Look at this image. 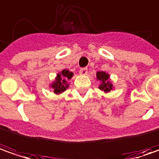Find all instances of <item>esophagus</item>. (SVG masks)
Masks as SVG:
<instances>
[{
	"instance_id": "obj_1",
	"label": "esophagus",
	"mask_w": 159,
	"mask_h": 159,
	"mask_svg": "<svg viewBox=\"0 0 159 159\" xmlns=\"http://www.w3.org/2000/svg\"><path fill=\"white\" fill-rule=\"evenodd\" d=\"M79 74L82 75H86L88 74V69L87 68H83L79 70Z\"/></svg>"
}]
</instances>
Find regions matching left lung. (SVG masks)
<instances>
[{
	"instance_id": "obj_1",
	"label": "left lung",
	"mask_w": 159,
	"mask_h": 159,
	"mask_svg": "<svg viewBox=\"0 0 159 159\" xmlns=\"http://www.w3.org/2000/svg\"><path fill=\"white\" fill-rule=\"evenodd\" d=\"M97 80L99 81L100 84L98 86L99 90H103L104 92H110L113 89V85L110 81V75L107 74L104 71L97 72Z\"/></svg>"
}]
</instances>
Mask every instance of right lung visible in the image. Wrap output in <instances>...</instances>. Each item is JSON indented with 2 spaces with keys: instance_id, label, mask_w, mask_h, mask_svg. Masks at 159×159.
Wrapping results in <instances>:
<instances>
[{
  "instance_id": "1",
  "label": "right lung",
  "mask_w": 159,
  "mask_h": 159,
  "mask_svg": "<svg viewBox=\"0 0 159 159\" xmlns=\"http://www.w3.org/2000/svg\"><path fill=\"white\" fill-rule=\"evenodd\" d=\"M73 73L70 72L69 69H63L60 73H58L55 80L50 84V87L53 90L55 94H61L69 88L68 81L73 76Z\"/></svg>"
}]
</instances>
